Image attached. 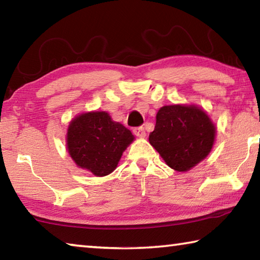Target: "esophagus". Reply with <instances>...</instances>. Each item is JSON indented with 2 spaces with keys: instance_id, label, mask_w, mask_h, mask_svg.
Here are the masks:
<instances>
[{
  "instance_id": "obj_1",
  "label": "esophagus",
  "mask_w": 260,
  "mask_h": 260,
  "mask_svg": "<svg viewBox=\"0 0 260 260\" xmlns=\"http://www.w3.org/2000/svg\"><path fill=\"white\" fill-rule=\"evenodd\" d=\"M133 132L138 138H144V136H146V129H144V127L142 126L136 127V128L133 129Z\"/></svg>"
}]
</instances>
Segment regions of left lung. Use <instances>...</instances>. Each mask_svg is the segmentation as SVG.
Instances as JSON below:
<instances>
[{
	"label": "left lung",
	"mask_w": 260,
	"mask_h": 260,
	"mask_svg": "<svg viewBox=\"0 0 260 260\" xmlns=\"http://www.w3.org/2000/svg\"><path fill=\"white\" fill-rule=\"evenodd\" d=\"M215 127L195 105H165L158 110L149 142L171 169L186 172L209 155Z\"/></svg>",
	"instance_id": "left-lung-1"
}]
</instances>
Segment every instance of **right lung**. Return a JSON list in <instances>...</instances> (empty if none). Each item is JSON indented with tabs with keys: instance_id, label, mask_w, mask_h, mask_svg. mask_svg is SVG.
Listing matches in <instances>:
<instances>
[{
	"instance_id": "right-lung-1",
	"label": "right lung",
	"mask_w": 260,
	"mask_h": 260,
	"mask_svg": "<svg viewBox=\"0 0 260 260\" xmlns=\"http://www.w3.org/2000/svg\"><path fill=\"white\" fill-rule=\"evenodd\" d=\"M68 151L76 164L96 177L108 175L118 165L134 135L108 112H86L74 118L67 134Z\"/></svg>"
}]
</instances>
